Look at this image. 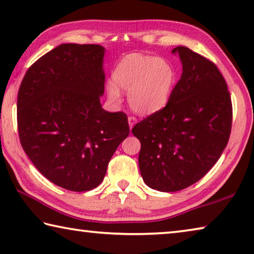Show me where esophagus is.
I'll return each instance as SVG.
<instances>
[{"label": "esophagus", "instance_id": "esophagus-1", "mask_svg": "<svg viewBox=\"0 0 254 254\" xmlns=\"http://www.w3.org/2000/svg\"><path fill=\"white\" fill-rule=\"evenodd\" d=\"M136 123H137V119L135 117H132V116H130V117H128V124H129L130 129L135 126Z\"/></svg>", "mask_w": 254, "mask_h": 254}]
</instances>
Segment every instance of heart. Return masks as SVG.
Wrapping results in <instances>:
<instances>
[{
  "label": "heart",
  "instance_id": "1",
  "mask_svg": "<svg viewBox=\"0 0 254 254\" xmlns=\"http://www.w3.org/2000/svg\"><path fill=\"white\" fill-rule=\"evenodd\" d=\"M177 73L171 62L162 57L131 54L119 62L112 73V84L107 86L114 102L119 90L128 91V102L139 115H152L166 106L176 84Z\"/></svg>",
  "mask_w": 254,
  "mask_h": 254
}]
</instances>
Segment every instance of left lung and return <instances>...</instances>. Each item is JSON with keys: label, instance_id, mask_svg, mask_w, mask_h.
Returning <instances> with one entry per match:
<instances>
[{"label": "left lung", "instance_id": "left-lung-1", "mask_svg": "<svg viewBox=\"0 0 254 254\" xmlns=\"http://www.w3.org/2000/svg\"><path fill=\"white\" fill-rule=\"evenodd\" d=\"M181 78L166 106L132 128L139 139V171L149 188L173 192L187 188L213 168L232 128L227 84L213 62L178 46Z\"/></svg>", "mask_w": 254, "mask_h": 254}]
</instances>
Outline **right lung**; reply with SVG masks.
<instances>
[{"instance_id":"add662e5","label":"right lung","mask_w":254,"mask_h":254,"mask_svg":"<svg viewBox=\"0 0 254 254\" xmlns=\"http://www.w3.org/2000/svg\"><path fill=\"white\" fill-rule=\"evenodd\" d=\"M105 48L62 44L27 70L16 103L20 142L49 181L70 191L101 184L108 163L129 134L124 112H108Z\"/></svg>"}]
</instances>
